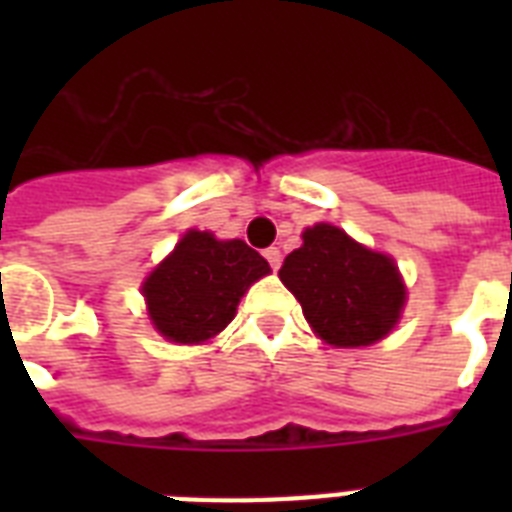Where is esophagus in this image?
I'll return each mask as SVG.
<instances>
[{"label":"esophagus","instance_id":"34e87169","mask_svg":"<svg viewBox=\"0 0 512 512\" xmlns=\"http://www.w3.org/2000/svg\"><path fill=\"white\" fill-rule=\"evenodd\" d=\"M263 257H265V260H268V265H271L273 271H276V268H279V265H281V249L279 247H268L263 252Z\"/></svg>","mask_w":512,"mask_h":512}]
</instances>
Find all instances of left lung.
Returning a JSON list of instances; mask_svg holds the SVG:
<instances>
[{"mask_svg":"<svg viewBox=\"0 0 512 512\" xmlns=\"http://www.w3.org/2000/svg\"><path fill=\"white\" fill-rule=\"evenodd\" d=\"M279 279L303 305L308 324L337 348L372 345L396 327L406 289L388 255L372 252L335 225L303 233Z\"/></svg>","mask_w":512,"mask_h":512,"instance_id":"obj_1","label":"left lung"}]
</instances>
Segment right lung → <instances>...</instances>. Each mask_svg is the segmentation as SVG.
<instances>
[{
  "label": "right lung",
  "instance_id": "1",
  "mask_svg": "<svg viewBox=\"0 0 512 512\" xmlns=\"http://www.w3.org/2000/svg\"><path fill=\"white\" fill-rule=\"evenodd\" d=\"M265 273L268 263L244 241L188 231L143 284L148 316L167 340L204 342L231 324L241 295Z\"/></svg>",
  "mask_w": 512,
  "mask_h": 512
}]
</instances>
